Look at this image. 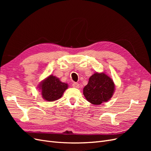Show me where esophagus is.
I'll return each instance as SVG.
<instances>
[{
	"label": "esophagus",
	"instance_id": "34e87169",
	"mask_svg": "<svg viewBox=\"0 0 151 151\" xmlns=\"http://www.w3.org/2000/svg\"><path fill=\"white\" fill-rule=\"evenodd\" d=\"M72 86L76 88H79V84L77 83H74L72 84Z\"/></svg>",
	"mask_w": 151,
	"mask_h": 151
}]
</instances>
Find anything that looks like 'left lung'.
Returning a JSON list of instances; mask_svg holds the SVG:
<instances>
[{
    "instance_id": "1",
    "label": "left lung",
    "mask_w": 151,
    "mask_h": 151,
    "mask_svg": "<svg viewBox=\"0 0 151 151\" xmlns=\"http://www.w3.org/2000/svg\"><path fill=\"white\" fill-rule=\"evenodd\" d=\"M115 91L113 81L104 73L96 72L90 77L88 84L83 89V94L88 101L96 105L107 102Z\"/></svg>"
}]
</instances>
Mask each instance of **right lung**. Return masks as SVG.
<instances>
[{
	"label": "right lung",
	"mask_w": 151,
	"mask_h": 151,
	"mask_svg": "<svg viewBox=\"0 0 151 151\" xmlns=\"http://www.w3.org/2000/svg\"><path fill=\"white\" fill-rule=\"evenodd\" d=\"M67 88V84L62 83L53 75H50L40 84L42 97L47 101H54L60 99Z\"/></svg>",
	"instance_id": "obj_1"
}]
</instances>
